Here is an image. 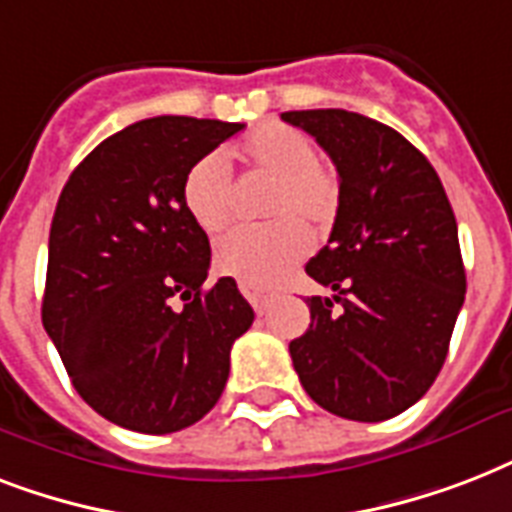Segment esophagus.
I'll return each instance as SVG.
<instances>
[{
  "label": "esophagus",
  "instance_id": "1",
  "mask_svg": "<svg viewBox=\"0 0 512 512\" xmlns=\"http://www.w3.org/2000/svg\"><path fill=\"white\" fill-rule=\"evenodd\" d=\"M241 295L247 297L249 305L255 308L257 313H265L271 308L273 303V295L271 292H265V289H255V287H241Z\"/></svg>",
  "mask_w": 512,
  "mask_h": 512
}]
</instances>
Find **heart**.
Here are the masks:
<instances>
[{
  "label": "heart",
  "mask_w": 512,
  "mask_h": 512,
  "mask_svg": "<svg viewBox=\"0 0 512 512\" xmlns=\"http://www.w3.org/2000/svg\"><path fill=\"white\" fill-rule=\"evenodd\" d=\"M247 175L268 180L265 225L236 228L217 241L215 268L241 287L268 289L284 279L311 249L313 233H327L340 207L335 172L319 162V151L305 132L287 124H263L236 148ZM183 204L201 231L217 233L233 217V175L220 154L191 164L183 180Z\"/></svg>",
  "instance_id": "heart-1"
}]
</instances>
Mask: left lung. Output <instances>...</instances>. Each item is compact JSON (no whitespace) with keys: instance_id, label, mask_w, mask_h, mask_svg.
<instances>
[{"instance_id":"8db88e82","label":"left lung","mask_w":512,"mask_h":512,"mask_svg":"<svg viewBox=\"0 0 512 512\" xmlns=\"http://www.w3.org/2000/svg\"><path fill=\"white\" fill-rule=\"evenodd\" d=\"M340 175L327 247L305 273L311 327L289 342L305 393L327 412L382 422L417 404L449 353L465 303L457 220L436 170L393 127L342 108L287 111Z\"/></svg>"}]
</instances>
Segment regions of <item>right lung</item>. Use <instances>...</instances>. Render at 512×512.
Segmentation results:
<instances>
[{
  "instance_id": "1",
  "label": "right lung",
  "mask_w": 512,
  "mask_h": 512,
  "mask_svg": "<svg viewBox=\"0 0 512 512\" xmlns=\"http://www.w3.org/2000/svg\"><path fill=\"white\" fill-rule=\"evenodd\" d=\"M241 130L143 119L103 140L60 191L42 324L76 393L114 425L164 436L223 396L233 342L255 311L228 276L204 287L212 252L183 180Z\"/></svg>"
}]
</instances>
